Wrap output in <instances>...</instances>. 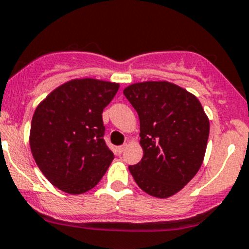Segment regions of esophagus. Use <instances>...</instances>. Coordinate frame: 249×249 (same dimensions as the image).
Returning <instances> with one entry per match:
<instances>
[{"label":"esophagus","mask_w":249,"mask_h":249,"mask_svg":"<svg viewBox=\"0 0 249 249\" xmlns=\"http://www.w3.org/2000/svg\"><path fill=\"white\" fill-rule=\"evenodd\" d=\"M125 147H126V144H123V145H119V147H117V153L118 154H122L123 152H124V149H125Z\"/></svg>","instance_id":"34e87169"}]
</instances>
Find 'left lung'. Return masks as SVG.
<instances>
[{"instance_id":"obj_1","label":"left lung","mask_w":249,"mask_h":249,"mask_svg":"<svg viewBox=\"0 0 249 249\" xmlns=\"http://www.w3.org/2000/svg\"><path fill=\"white\" fill-rule=\"evenodd\" d=\"M124 95L140 118L143 158L129 170L137 185L155 197H169L201 167L210 122L199 100L169 82L136 83Z\"/></svg>"}]
</instances>
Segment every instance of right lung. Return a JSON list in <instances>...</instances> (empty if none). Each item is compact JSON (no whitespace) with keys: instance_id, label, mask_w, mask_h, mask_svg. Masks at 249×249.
<instances>
[{"instance_id":"1","label":"right lung","mask_w":249,"mask_h":249,"mask_svg":"<svg viewBox=\"0 0 249 249\" xmlns=\"http://www.w3.org/2000/svg\"><path fill=\"white\" fill-rule=\"evenodd\" d=\"M117 83L84 78L56 88L32 117L30 145L47 179L69 194H83L101 180L113 152L105 142L104 108Z\"/></svg>"}]
</instances>
